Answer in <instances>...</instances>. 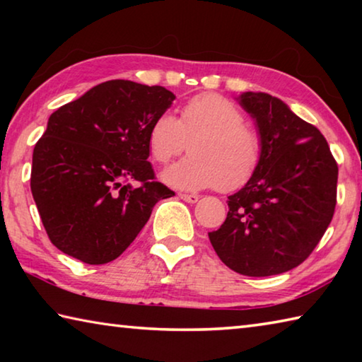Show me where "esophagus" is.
<instances>
[{
  "label": "esophagus",
  "mask_w": 362,
  "mask_h": 362,
  "mask_svg": "<svg viewBox=\"0 0 362 362\" xmlns=\"http://www.w3.org/2000/svg\"><path fill=\"white\" fill-rule=\"evenodd\" d=\"M179 198H180V199H183V201H187V203H189V204H194V203H198L199 196H198V194H187V193H180V194H179Z\"/></svg>",
  "instance_id": "34e87169"
}]
</instances>
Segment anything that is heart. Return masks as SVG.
Instances as JSON below:
<instances>
[{
    "mask_svg": "<svg viewBox=\"0 0 362 362\" xmlns=\"http://www.w3.org/2000/svg\"><path fill=\"white\" fill-rule=\"evenodd\" d=\"M189 146V156L164 169L163 180L182 189L243 187L259 169L260 134L244 122L243 110L218 94H199L180 110V118L161 113L148 129V150L156 163H168Z\"/></svg>",
    "mask_w": 362,
    "mask_h": 362,
    "instance_id": "heart-1",
    "label": "heart"
}]
</instances>
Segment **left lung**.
<instances>
[{
	"instance_id": "left-lung-1",
	"label": "left lung",
	"mask_w": 362,
	"mask_h": 362,
	"mask_svg": "<svg viewBox=\"0 0 362 362\" xmlns=\"http://www.w3.org/2000/svg\"><path fill=\"white\" fill-rule=\"evenodd\" d=\"M238 102L255 121L262 161L209 240L233 272L272 276L298 267L326 233L339 168L322 134L278 97L243 93Z\"/></svg>"
}]
</instances>
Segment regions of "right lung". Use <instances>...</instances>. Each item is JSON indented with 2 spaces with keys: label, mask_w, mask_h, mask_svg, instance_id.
Listing matches in <instances>:
<instances>
[{
  "label": "right lung",
  "mask_w": 362,
  "mask_h": 362,
  "mask_svg": "<svg viewBox=\"0 0 362 362\" xmlns=\"http://www.w3.org/2000/svg\"><path fill=\"white\" fill-rule=\"evenodd\" d=\"M174 99L163 86L112 79L49 116L30 187L59 250L89 265L118 259L158 201L174 196L146 161L151 122Z\"/></svg>",
  "instance_id": "right-lung-1"
}]
</instances>
